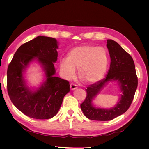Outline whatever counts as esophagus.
I'll return each instance as SVG.
<instances>
[{"label":"esophagus","instance_id":"34e87169","mask_svg":"<svg viewBox=\"0 0 149 149\" xmlns=\"http://www.w3.org/2000/svg\"><path fill=\"white\" fill-rule=\"evenodd\" d=\"M77 88H78V86L76 85V84H75L74 83L70 84V89H71V90H74Z\"/></svg>","mask_w":149,"mask_h":149}]
</instances>
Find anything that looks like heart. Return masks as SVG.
Here are the masks:
<instances>
[{
	"label": "heart",
	"instance_id": "b5f03b06",
	"mask_svg": "<svg viewBox=\"0 0 149 149\" xmlns=\"http://www.w3.org/2000/svg\"><path fill=\"white\" fill-rule=\"evenodd\" d=\"M109 65L107 50L101 47L84 45L73 48L67 58L60 61V70L64 77L71 79L78 70V75L83 81L95 83L104 76Z\"/></svg>",
	"mask_w": 149,
	"mask_h": 149
}]
</instances>
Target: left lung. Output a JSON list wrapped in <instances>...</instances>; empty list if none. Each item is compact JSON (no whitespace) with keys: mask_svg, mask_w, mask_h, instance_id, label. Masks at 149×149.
Listing matches in <instances>:
<instances>
[{"mask_svg":"<svg viewBox=\"0 0 149 149\" xmlns=\"http://www.w3.org/2000/svg\"><path fill=\"white\" fill-rule=\"evenodd\" d=\"M107 47L111 59L106 77L86 89V96L81 104V109L87 118L94 120L107 121L114 119L128 110L133 101L138 84V78L132 56L112 40H107ZM118 80L123 94L116 106L110 110L100 109L92 106L93 98L109 80Z\"/></svg>","mask_w":149,"mask_h":149,"instance_id":"8db88e82","label":"left lung"}]
</instances>
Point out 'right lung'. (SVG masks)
<instances>
[{
  "mask_svg": "<svg viewBox=\"0 0 149 149\" xmlns=\"http://www.w3.org/2000/svg\"><path fill=\"white\" fill-rule=\"evenodd\" d=\"M57 48L55 38L38 36L22 45L8 65L7 73L8 96L13 105L31 118H52L59 111L64 96L70 91L69 81L54 76ZM36 58L44 66L47 78L42 86L33 93L25 86L22 72Z\"/></svg>",
  "mask_w": 149,
  "mask_h": 149,
  "instance_id": "obj_1",
  "label": "right lung"
}]
</instances>
